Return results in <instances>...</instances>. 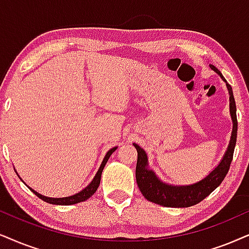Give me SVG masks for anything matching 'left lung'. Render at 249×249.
I'll return each mask as SVG.
<instances>
[{"mask_svg": "<svg viewBox=\"0 0 249 249\" xmlns=\"http://www.w3.org/2000/svg\"><path fill=\"white\" fill-rule=\"evenodd\" d=\"M210 68L225 81L229 90L230 114H231L232 122H233V128H232L231 140H230L228 149H226L219 164L202 180L192 185L174 186V185H169L160 180L155 172L148 168V157L146 152L139 144L133 143L138 152L137 168H135V178H137L138 187L140 188V192L143 196L150 202L161 204L163 207H172V208H186V207L194 206V204L206 199L213 191H215L221 185V182L224 180L225 176L228 175L230 164L233 159L235 142H237V107H235L232 87L226 83L225 78L223 77L218 69L212 64H210Z\"/></svg>", "mask_w": 249, "mask_h": 249, "instance_id": "1", "label": "left lung"}]
</instances>
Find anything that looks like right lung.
<instances>
[{"mask_svg": "<svg viewBox=\"0 0 249 249\" xmlns=\"http://www.w3.org/2000/svg\"><path fill=\"white\" fill-rule=\"evenodd\" d=\"M116 149H117V147L111 148V149H110L109 152L106 154L105 159H103L101 165H100V169L97 170L95 177L93 178V180L90 181V184L88 185L87 187H85L84 190H81L79 193L71 195V196H65V197H48V196H45V195H41L40 193H37V192L34 191L33 188H31L30 186H27V185L26 186L30 188V190L32 191L37 197H40L41 200L46 201V202L52 203V204H58V206H70V204L83 202V201H86L87 199H89V197L96 192L97 187H99V185H100V181H101V175H102L103 169H105V165L107 164V162H108L109 157L111 156V154L114 153Z\"/></svg>", "mask_w": 249, "mask_h": 249, "instance_id": "1", "label": "right lung"}]
</instances>
